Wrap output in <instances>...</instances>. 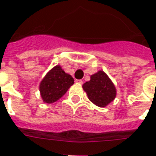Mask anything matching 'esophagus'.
Segmentation results:
<instances>
[{
  "label": "esophagus",
  "instance_id": "1",
  "mask_svg": "<svg viewBox=\"0 0 156 156\" xmlns=\"http://www.w3.org/2000/svg\"><path fill=\"white\" fill-rule=\"evenodd\" d=\"M76 83H78L79 84H82V83H83V81H82L81 79H77V80H76Z\"/></svg>",
  "mask_w": 156,
  "mask_h": 156
}]
</instances>
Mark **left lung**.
<instances>
[{"instance_id": "left-lung-1", "label": "left lung", "mask_w": 156, "mask_h": 156, "mask_svg": "<svg viewBox=\"0 0 156 156\" xmlns=\"http://www.w3.org/2000/svg\"><path fill=\"white\" fill-rule=\"evenodd\" d=\"M89 101L99 107H105L115 100L116 89L113 82L104 71L90 76V80L83 84Z\"/></svg>"}]
</instances>
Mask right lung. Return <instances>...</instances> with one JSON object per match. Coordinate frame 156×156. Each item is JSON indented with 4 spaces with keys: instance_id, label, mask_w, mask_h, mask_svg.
Listing matches in <instances>:
<instances>
[{
    "instance_id": "1",
    "label": "right lung",
    "mask_w": 156,
    "mask_h": 156,
    "mask_svg": "<svg viewBox=\"0 0 156 156\" xmlns=\"http://www.w3.org/2000/svg\"><path fill=\"white\" fill-rule=\"evenodd\" d=\"M73 83V78L65 73L60 65H56L48 72L40 82V96L44 103H54L67 93Z\"/></svg>"
}]
</instances>
